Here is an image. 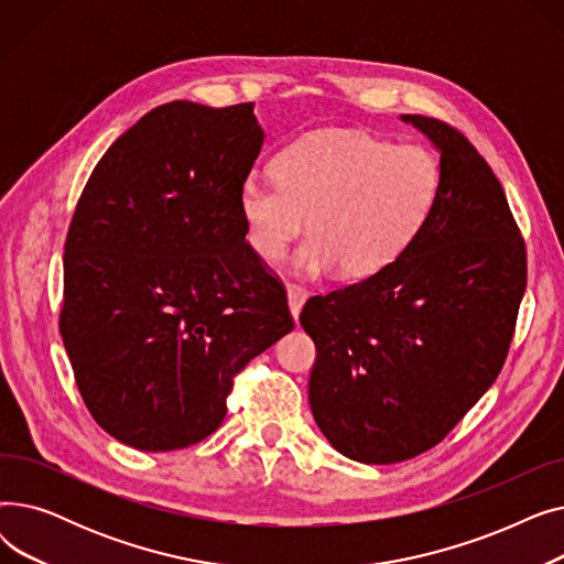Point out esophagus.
Instances as JSON below:
<instances>
[{
  "label": "esophagus",
  "instance_id": "1",
  "mask_svg": "<svg viewBox=\"0 0 564 564\" xmlns=\"http://www.w3.org/2000/svg\"><path fill=\"white\" fill-rule=\"evenodd\" d=\"M308 300V290L300 283H288V306H290V313L292 317L297 319L300 313H302V306L306 304Z\"/></svg>",
  "mask_w": 564,
  "mask_h": 564
}]
</instances>
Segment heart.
<instances>
[{"label":"heart","instance_id":"1","mask_svg":"<svg viewBox=\"0 0 564 564\" xmlns=\"http://www.w3.org/2000/svg\"><path fill=\"white\" fill-rule=\"evenodd\" d=\"M274 177L251 173L240 210L251 247L279 260L308 219L300 253L306 274L338 267L345 279L387 270L419 240L438 198L441 169L423 145L357 130H319L285 145Z\"/></svg>","mask_w":564,"mask_h":564}]
</instances>
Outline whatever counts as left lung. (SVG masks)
Masks as SVG:
<instances>
[{
  "instance_id": "1",
  "label": "left lung",
  "mask_w": 564,
  "mask_h": 564,
  "mask_svg": "<svg viewBox=\"0 0 564 564\" xmlns=\"http://www.w3.org/2000/svg\"><path fill=\"white\" fill-rule=\"evenodd\" d=\"M438 148V198L419 240L300 315L317 359L313 419L361 464L416 457L496 381L525 292V245L498 177L453 126L404 113Z\"/></svg>"
}]
</instances>
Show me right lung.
Listing matches in <instances>:
<instances>
[{
	"instance_id": "add662e5",
	"label": "right lung",
	"mask_w": 564,
	"mask_h": 564,
	"mask_svg": "<svg viewBox=\"0 0 564 564\" xmlns=\"http://www.w3.org/2000/svg\"><path fill=\"white\" fill-rule=\"evenodd\" d=\"M262 141L253 102L175 100L109 145L77 200L58 332L86 409L126 446L210 436L235 375L294 327L245 240Z\"/></svg>"
}]
</instances>
